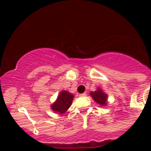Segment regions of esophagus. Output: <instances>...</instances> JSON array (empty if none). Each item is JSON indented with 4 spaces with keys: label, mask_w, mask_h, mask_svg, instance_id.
Instances as JSON below:
<instances>
[{
    "label": "esophagus",
    "mask_w": 151,
    "mask_h": 151,
    "mask_svg": "<svg viewBox=\"0 0 151 151\" xmlns=\"http://www.w3.org/2000/svg\"><path fill=\"white\" fill-rule=\"evenodd\" d=\"M87 96V93H82V94H80V96H81V97H83V96Z\"/></svg>",
    "instance_id": "1"
}]
</instances>
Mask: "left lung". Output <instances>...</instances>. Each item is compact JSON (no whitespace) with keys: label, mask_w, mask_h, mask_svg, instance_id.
I'll list each match as a JSON object with an SVG mask.
<instances>
[{"label":"left lung","mask_w":151,"mask_h":151,"mask_svg":"<svg viewBox=\"0 0 151 151\" xmlns=\"http://www.w3.org/2000/svg\"><path fill=\"white\" fill-rule=\"evenodd\" d=\"M91 96L93 97L95 101H96L98 104L101 105H106V99H107V96L99 88L98 91H95V92H91Z\"/></svg>","instance_id":"obj_1"}]
</instances>
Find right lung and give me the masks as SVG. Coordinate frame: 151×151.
Returning <instances> with one entry per match:
<instances>
[{
  "instance_id": "1",
  "label": "right lung",
  "mask_w": 151,
  "mask_h": 151,
  "mask_svg": "<svg viewBox=\"0 0 151 151\" xmlns=\"http://www.w3.org/2000/svg\"><path fill=\"white\" fill-rule=\"evenodd\" d=\"M74 96L70 93L64 91L60 93L57 101L52 105V109L53 111L58 112L59 114L64 113L70 107L72 103Z\"/></svg>"
}]
</instances>
